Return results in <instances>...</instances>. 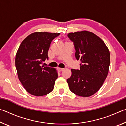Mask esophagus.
Returning a JSON list of instances; mask_svg holds the SVG:
<instances>
[{"mask_svg": "<svg viewBox=\"0 0 126 126\" xmlns=\"http://www.w3.org/2000/svg\"><path fill=\"white\" fill-rule=\"evenodd\" d=\"M58 69L59 72H61V71H63L64 69V68H58Z\"/></svg>", "mask_w": 126, "mask_h": 126, "instance_id": "1", "label": "esophagus"}]
</instances>
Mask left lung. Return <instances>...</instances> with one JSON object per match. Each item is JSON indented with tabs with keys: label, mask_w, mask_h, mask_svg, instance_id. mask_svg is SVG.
<instances>
[{
	"label": "left lung",
	"mask_w": 126,
	"mask_h": 126,
	"mask_svg": "<svg viewBox=\"0 0 126 126\" xmlns=\"http://www.w3.org/2000/svg\"><path fill=\"white\" fill-rule=\"evenodd\" d=\"M74 44L75 57L80 60V69H71L67 79L69 89L80 97L92 95L101 88L109 71L110 53L103 40L87 31L69 33Z\"/></svg>",
	"instance_id": "obj_1"
}]
</instances>
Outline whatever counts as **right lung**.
<instances>
[{
	"label": "right lung",
	"instance_id": "right-lung-1",
	"mask_svg": "<svg viewBox=\"0 0 126 126\" xmlns=\"http://www.w3.org/2000/svg\"><path fill=\"white\" fill-rule=\"evenodd\" d=\"M59 33L35 32L21 43L17 51L15 64L19 79L28 92L43 96L54 89L58 73L54 68H43L40 64L48 58L51 42Z\"/></svg>",
	"mask_w": 126,
	"mask_h": 126
}]
</instances>
